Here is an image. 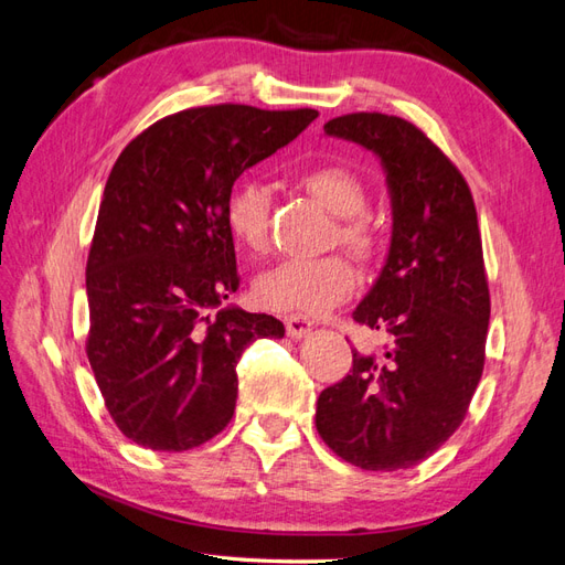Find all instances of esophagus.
Here are the masks:
<instances>
[{
    "mask_svg": "<svg viewBox=\"0 0 565 565\" xmlns=\"http://www.w3.org/2000/svg\"><path fill=\"white\" fill-rule=\"evenodd\" d=\"M310 331H312L310 317H306V315H288L286 317V334L291 339H296V341L306 339Z\"/></svg>",
    "mask_w": 565,
    "mask_h": 565,
    "instance_id": "34e87169",
    "label": "esophagus"
}]
</instances>
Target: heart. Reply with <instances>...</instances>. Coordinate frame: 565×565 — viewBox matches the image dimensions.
<instances>
[{
    "label": "heart",
    "mask_w": 565,
    "mask_h": 565,
    "mask_svg": "<svg viewBox=\"0 0 565 565\" xmlns=\"http://www.w3.org/2000/svg\"><path fill=\"white\" fill-rule=\"evenodd\" d=\"M306 191L337 214L331 241H339L351 253L370 257L380 245V228L365 212L367 188L355 171L341 164L312 167L302 173ZM226 226L245 248L259 253L269 243L271 191L248 179L234 188L226 200ZM355 267L343 255H324L312 259H284L277 267L259 274L253 294L259 306L279 312L322 315L334 310L355 291Z\"/></svg>",
    "instance_id": "1"
}]
</instances>
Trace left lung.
<instances>
[{
	"mask_svg": "<svg viewBox=\"0 0 565 565\" xmlns=\"http://www.w3.org/2000/svg\"><path fill=\"white\" fill-rule=\"evenodd\" d=\"M324 134L380 157L392 245L353 320L388 334L353 351L351 374L317 398L324 444L363 470H403L460 427L484 370L489 288L472 193L420 128L380 111L345 114Z\"/></svg>",
	"mask_w": 565,
	"mask_h": 565,
	"instance_id": "1",
	"label": "left lung"
}]
</instances>
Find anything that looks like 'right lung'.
<instances>
[{
	"mask_svg": "<svg viewBox=\"0 0 565 565\" xmlns=\"http://www.w3.org/2000/svg\"><path fill=\"white\" fill-rule=\"evenodd\" d=\"M315 119V109H185L114 164L85 267V351L111 420L138 446L210 441L234 415L241 353L284 337L277 317L222 306L241 281L224 210L241 173Z\"/></svg>",
	"mask_w": 565,
	"mask_h": 565,
	"instance_id": "add662e5",
	"label": "right lung"
}]
</instances>
